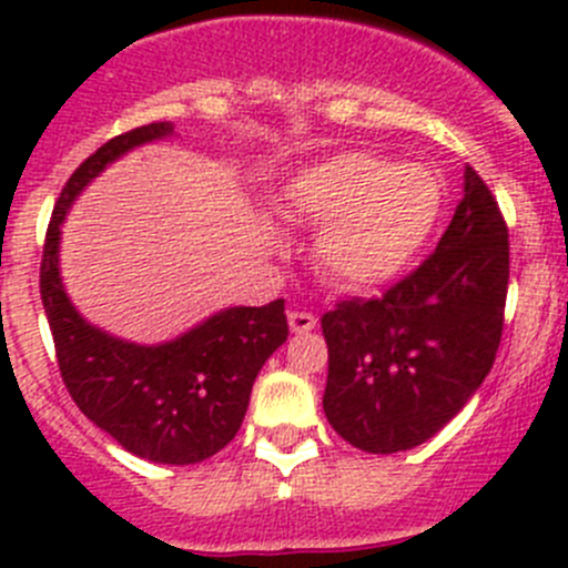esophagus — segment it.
<instances>
[{
    "instance_id": "obj_1",
    "label": "esophagus",
    "mask_w": 568,
    "mask_h": 568,
    "mask_svg": "<svg viewBox=\"0 0 568 568\" xmlns=\"http://www.w3.org/2000/svg\"><path fill=\"white\" fill-rule=\"evenodd\" d=\"M288 326L294 335H305V332L316 329V316H313V313L294 311V313H288Z\"/></svg>"
}]
</instances>
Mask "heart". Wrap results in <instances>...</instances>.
Here are the masks:
<instances>
[{"instance_id": "b5f03b06", "label": "heart", "mask_w": 568, "mask_h": 568, "mask_svg": "<svg viewBox=\"0 0 568 568\" xmlns=\"http://www.w3.org/2000/svg\"><path fill=\"white\" fill-rule=\"evenodd\" d=\"M443 203L445 189L434 170L368 151L318 159L296 170L283 189V214L321 227V272L348 294L398 283L437 231Z\"/></svg>"}]
</instances>
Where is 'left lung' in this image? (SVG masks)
Instances as JSON below:
<instances>
[{"label":"left lung","mask_w":568,"mask_h":568,"mask_svg":"<svg viewBox=\"0 0 568 568\" xmlns=\"http://www.w3.org/2000/svg\"><path fill=\"white\" fill-rule=\"evenodd\" d=\"M508 294V231L473 168L434 255L382 300L324 313L329 426L365 454L432 439L495 365Z\"/></svg>","instance_id":"1"}]
</instances>
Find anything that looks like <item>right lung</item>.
<instances>
[{
    "mask_svg": "<svg viewBox=\"0 0 568 568\" xmlns=\"http://www.w3.org/2000/svg\"><path fill=\"white\" fill-rule=\"evenodd\" d=\"M173 134V123L125 131L68 178L45 233L40 300L62 382L79 409L140 459L197 464L220 454L242 428L257 371L288 337L285 300L222 307L173 341L134 343L84 318L60 272L62 225L79 194L125 153Z\"/></svg>",
    "mask_w": 568,
    "mask_h": 568,
    "instance_id": "right-lung-1",
    "label": "right lung"
}]
</instances>
